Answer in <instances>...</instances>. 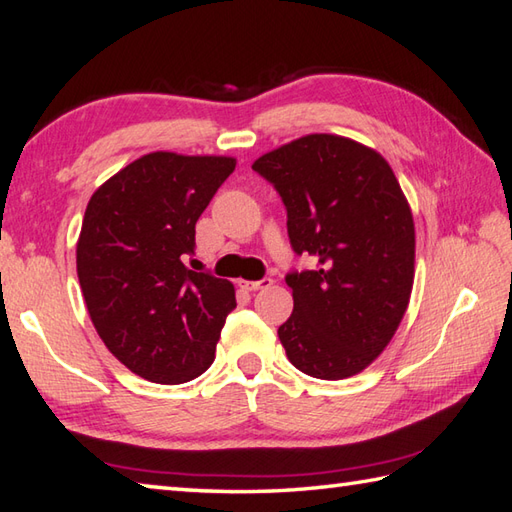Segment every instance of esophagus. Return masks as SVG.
<instances>
[{
    "label": "esophagus",
    "mask_w": 512,
    "mask_h": 512,
    "mask_svg": "<svg viewBox=\"0 0 512 512\" xmlns=\"http://www.w3.org/2000/svg\"><path fill=\"white\" fill-rule=\"evenodd\" d=\"M268 286H273V279H259V281H246V279H239V288H244L248 292H255V290H264Z\"/></svg>",
    "instance_id": "obj_1"
}]
</instances>
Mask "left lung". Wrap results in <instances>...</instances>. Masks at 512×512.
Here are the masks:
<instances>
[{
    "instance_id": "obj_1",
    "label": "left lung",
    "mask_w": 512,
    "mask_h": 512,
    "mask_svg": "<svg viewBox=\"0 0 512 512\" xmlns=\"http://www.w3.org/2000/svg\"><path fill=\"white\" fill-rule=\"evenodd\" d=\"M286 204L295 253L317 268L288 273L290 319L277 330L299 372H363L405 317L416 262L409 202L389 162L352 138L308 134L253 162Z\"/></svg>"
}]
</instances>
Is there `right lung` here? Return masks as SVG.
<instances>
[{
	"label": "right lung",
	"mask_w": 512,
	"mask_h": 512,
	"mask_svg": "<svg viewBox=\"0 0 512 512\" xmlns=\"http://www.w3.org/2000/svg\"><path fill=\"white\" fill-rule=\"evenodd\" d=\"M231 156L154 151L92 193L76 242V273L105 347L140 378L180 385L211 367L228 279L195 273V222L235 169Z\"/></svg>",
	"instance_id": "obj_1"
}]
</instances>
